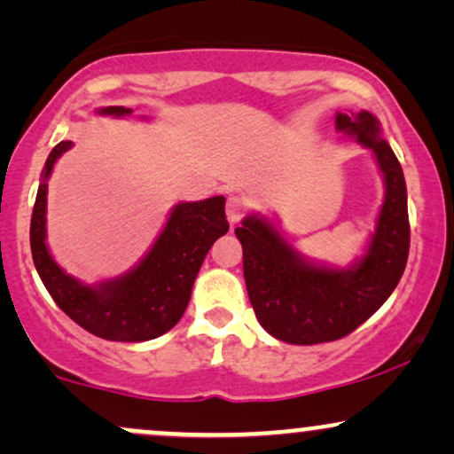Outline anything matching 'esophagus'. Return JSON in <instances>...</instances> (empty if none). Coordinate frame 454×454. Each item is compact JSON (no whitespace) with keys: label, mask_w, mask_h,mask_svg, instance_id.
<instances>
[{"label":"esophagus","mask_w":454,"mask_h":454,"mask_svg":"<svg viewBox=\"0 0 454 454\" xmlns=\"http://www.w3.org/2000/svg\"><path fill=\"white\" fill-rule=\"evenodd\" d=\"M245 211H247V200H243V198L239 196H231L226 200V215H228V222L231 223H237L243 220Z\"/></svg>","instance_id":"34e87169"}]
</instances>
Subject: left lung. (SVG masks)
I'll return each instance as SVG.
<instances>
[{
	"mask_svg": "<svg viewBox=\"0 0 454 454\" xmlns=\"http://www.w3.org/2000/svg\"><path fill=\"white\" fill-rule=\"evenodd\" d=\"M335 126L373 151L387 185L364 256L350 269L320 267L301 256L264 217L249 215L241 228H234L243 245L245 286L258 322L273 337L296 346L350 335L393 294L408 262V190L397 155L372 113H337Z\"/></svg>",
	"mask_w": 454,
	"mask_h": 454,
	"instance_id": "8db88e82",
	"label": "left lung"
}]
</instances>
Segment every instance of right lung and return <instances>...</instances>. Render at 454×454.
<instances>
[{"label":"right lung","instance_id":"add662e5","mask_svg":"<svg viewBox=\"0 0 454 454\" xmlns=\"http://www.w3.org/2000/svg\"><path fill=\"white\" fill-rule=\"evenodd\" d=\"M100 114L123 117L126 106H106ZM72 147L61 140L51 151L31 213V256L53 301L85 331L108 341H147L164 335L184 316L202 260L211 245L228 232L226 198L179 202L164 231L138 267L96 286L70 278L46 247V179L57 158Z\"/></svg>","mask_w":454,"mask_h":454}]
</instances>
